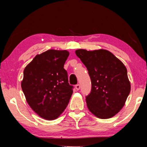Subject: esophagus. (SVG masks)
Listing matches in <instances>:
<instances>
[{
	"mask_svg": "<svg viewBox=\"0 0 147 147\" xmlns=\"http://www.w3.org/2000/svg\"><path fill=\"white\" fill-rule=\"evenodd\" d=\"M80 84H77L75 86V88H76V90H78L80 89Z\"/></svg>",
	"mask_w": 147,
	"mask_h": 147,
	"instance_id": "obj_1",
	"label": "esophagus"
}]
</instances>
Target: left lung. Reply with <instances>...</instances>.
Masks as SVG:
<instances>
[{"label": "left lung", "mask_w": 147, "mask_h": 147, "mask_svg": "<svg viewBox=\"0 0 147 147\" xmlns=\"http://www.w3.org/2000/svg\"><path fill=\"white\" fill-rule=\"evenodd\" d=\"M75 53L91 79V92L86 96L88 108L100 119L112 117L122 109L130 93L125 66L108 50L78 49Z\"/></svg>", "instance_id": "8db88e82"}]
</instances>
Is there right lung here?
I'll return each instance as SVG.
<instances>
[{"mask_svg":"<svg viewBox=\"0 0 147 147\" xmlns=\"http://www.w3.org/2000/svg\"><path fill=\"white\" fill-rule=\"evenodd\" d=\"M69 55L66 50H47L37 55L24 71L21 86L26 101L43 119H57L73 94V86L63 68Z\"/></svg>","mask_w":147,"mask_h":147,"instance_id":"1","label":"right lung"}]
</instances>
